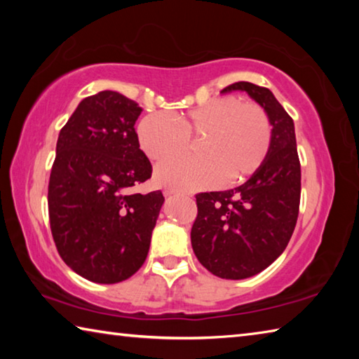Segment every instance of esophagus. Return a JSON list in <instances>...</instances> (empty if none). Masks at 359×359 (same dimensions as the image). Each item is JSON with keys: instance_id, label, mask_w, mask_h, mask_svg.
I'll return each instance as SVG.
<instances>
[{"instance_id": "1", "label": "esophagus", "mask_w": 359, "mask_h": 359, "mask_svg": "<svg viewBox=\"0 0 359 359\" xmlns=\"http://www.w3.org/2000/svg\"><path fill=\"white\" fill-rule=\"evenodd\" d=\"M163 193H165V196H174V194H177V191L172 190V188H166Z\"/></svg>"}]
</instances>
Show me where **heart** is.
Returning <instances> with one entry per match:
<instances>
[{"label": "heart", "instance_id": "1", "mask_svg": "<svg viewBox=\"0 0 359 359\" xmlns=\"http://www.w3.org/2000/svg\"><path fill=\"white\" fill-rule=\"evenodd\" d=\"M203 137L201 161H176L158 166L160 185L179 191L203 190L223 179L239 182L263 165L271 145V121L263 107L234 96L212 100L169 118L151 114L137 126L139 145L151 161L184 153L188 138Z\"/></svg>", "mask_w": 359, "mask_h": 359}]
</instances>
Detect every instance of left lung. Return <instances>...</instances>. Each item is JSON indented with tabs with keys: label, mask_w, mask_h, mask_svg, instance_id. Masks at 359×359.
I'll use <instances>...</instances> for the list:
<instances>
[{
	"label": "left lung",
	"mask_w": 359,
	"mask_h": 359,
	"mask_svg": "<svg viewBox=\"0 0 359 359\" xmlns=\"http://www.w3.org/2000/svg\"><path fill=\"white\" fill-rule=\"evenodd\" d=\"M245 92L271 121V145L263 165L245 184L196 194L198 217L191 247L212 274L242 280L280 257L293 234L301 198V165L294 123L269 88L236 82L222 93Z\"/></svg>",
	"instance_id": "left-lung-1"
}]
</instances>
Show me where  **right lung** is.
Instances as JSON below:
<instances>
[{
    "instance_id": "right-lung-1",
    "label": "right lung",
    "mask_w": 359,
    "mask_h": 359,
    "mask_svg": "<svg viewBox=\"0 0 359 359\" xmlns=\"http://www.w3.org/2000/svg\"><path fill=\"white\" fill-rule=\"evenodd\" d=\"M142 109L104 90L82 100L60 131L48 180V218L60 257L95 283L130 278L147 258L165 203L160 190L131 188L151 177L135 123Z\"/></svg>"
}]
</instances>
